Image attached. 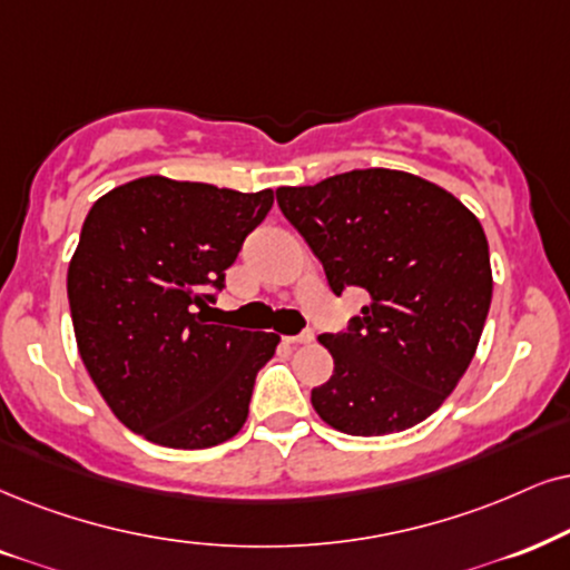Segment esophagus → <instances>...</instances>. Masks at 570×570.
I'll list each match as a JSON object with an SVG mask.
<instances>
[{"instance_id": "obj_1", "label": "esophagus", "mask_w": 570, "mask_h": 570, "mask_svg": "<svg viewBox=\"0 0 570 570\" xmlns=\"http://www.w3.org/2000/svg\"><path fill=\"white\" fill-rule=\"evenodd\" d=\"M286 342H289V344H309V342H313V331H309V328L299 331L297 336H286Z\"/></svg>"}]
</instances>
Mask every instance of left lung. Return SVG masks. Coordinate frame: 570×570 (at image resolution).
<instances>
[{"instance_id": "obj_1", "label": "left lung", "mask_w": 570, "mask_h": 570, "mask_svg": "<svg viewBox=\"0 0 570 570\" xmlns=\"http://www.w3.org/2000/svg\"><path fill=\"white\" fill-rule=\"evenodd\" d=\"M276 199L331 292L371 297L347 328L321 336L334 376L309 394L315 413L352 436L421 423L471 365L492 302L476 215L442 186L386 168L281 186Z\"/></svg>"}]
</instances>
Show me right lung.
Listing matches in <instances>:
<instances>
[{
	"label": "right lung",
	"instance_id": "obj_1",
	"mask_svg": "<svg viewBox=\"0 0 570 570\" xmlns=\"http://www.w3.org/2000/svg\"><path fill=\"white\" fill-rule=\"evenodd\" d=\"M273 191L147 176L86 215L68 268L81 360L118 421L173 450L232 439L278 336L210 323L242 244Z\"/></svg>",
	"mask_w": 570,
	"mask_h": 570
}]
</instances>
